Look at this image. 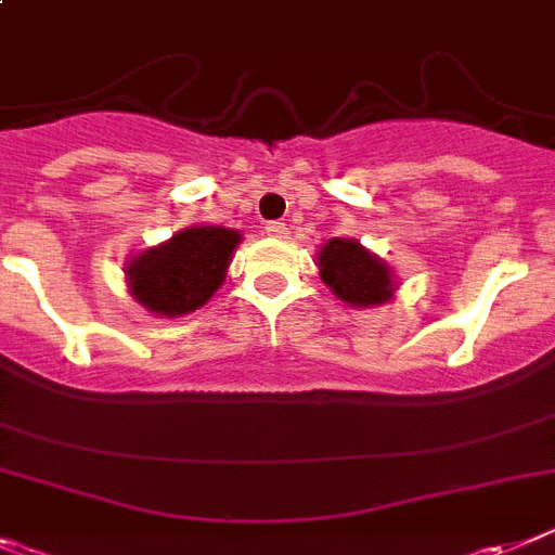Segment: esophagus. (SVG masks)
Wrapping results in <instances>:
<instances>
[{"label": "esophagus", "mask_w": 555, "mask_h": 555, "mask_svg": "<svg viewBox=\"0 0 555 555\" xmlns=\"http://www.w3.org/2000/svg\"><path fill=\"white\" fill-rule=\"evenodd\" d=\"M264 234L273 240H284L287 237V225L279 223V220H273V223H264Z\"/></svg>", "instance_id": "34e87169"}]
</instances>
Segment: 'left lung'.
Wrapping results in <instances>:
<instances>
[{
    "label": "left lung",
    "mask_w": 555,
    "mask_h": 555,
    "mask_svg": "<svg viewBox=\"0 0 555 555\" xmlns=\"http://www.w3.org/2000/svg\"><path fill=\"white\" fill-rule=\"evenodd\" d=\"M318 273L335 298L358 310L388 305L397 291L391 264L349 237H332L318 248Z\"/></svg>",
    "instance_id": "obj_1"
}]
</instances>
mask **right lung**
Masks as SVG:
<instances>
[{"label":"right lung","mask_w":555,"mask_h":555,"mask_svg":"<svg viewBox=\"0 0 555 555\" xmlns=\"http://www.w3.org/2000/svg\"><path fill=\"white\" fill-rule=\"evenodd\" d=\"M240 240L223 225H186L125 262L128 293L158 318L190 315L220 291Z\"/></svg>","instance_id":"add662e5"}]
</instances>
